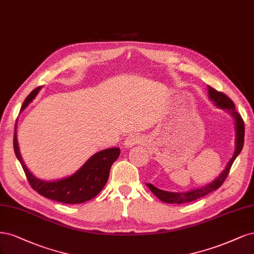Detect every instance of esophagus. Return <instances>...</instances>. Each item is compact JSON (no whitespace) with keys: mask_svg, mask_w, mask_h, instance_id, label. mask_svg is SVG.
<instances>
[{"mask_svg":"<svg viewBox=\"0 0 254 254\" xmlns=\"http://www.w3.org/2000/svg\"><path fill=\"white\" fill-rule=\"evenodd\" d=\"M142 140V138L140 135L138 134H133V135H129L128 137H127L126 141H125V146L127 149H130L133 148L134 145L140 143Z\"/></svg>","mask_w":254,"mask_h":254,"instance_id":"obj_1","label":"esophagus"}]
</instances>
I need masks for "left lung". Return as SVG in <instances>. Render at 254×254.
I'll use <instances>...</instances> for the list:
<instances>
[{"label": "left lung", "mask_w": 254, "mask_h": 254, "mask_svg": "<svg viewBox=\"0 0 254 254\" xmlns=\"http://www.w3.org/2000/svg\"><path fill=\"white\" fill-rule=\"evenodd\" d=\"M208 96L209 99L212 101L216 108L225 110L228 114H230L232 118L234 119V126H235V149L234 153L232 155L231 159L228 161L227 166L225 170L216 177L213 182H211L210 184H207L204 186L195 188V189H191L187 192H169V191H163L158 189L152 184H146V186L149 187V189L151 192L158 197L161 201L167 202V203H185V202H190L193 200L198 199L202 196H206L207 194L213 192L217 190L218 188L223 185L225 182L226 177L229 174V171L231 169L232 163L236 159V157L239 156L243 146H244V137H245V126H244V121L241 117L239 113L235 110V105L232 102L230 98L227 97L225 94L215 91L214 88H212L211 86H208Z\"/></svg>", "instance_id": "obj_1"}]
</instances>
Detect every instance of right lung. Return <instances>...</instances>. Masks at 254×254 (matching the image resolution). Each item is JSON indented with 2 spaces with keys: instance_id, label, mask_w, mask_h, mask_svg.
<instances>
[{
  "instance_id": "right-lung-1",
  "label": "right lung",
  "mask_w": 254,
  "mask_h": 254,
  "mask_svg": "<svg viewBox=\"0 0 254 254\" xmlns=\"http://www.w3.org/2000/svg\"><path fill=\"white\" fill-rule=\"evenodd\" d=\"M40 89L41 86L35 88L27 96L22 105L21 112L25 110L28 104L35 99ZM13 149L32 189L46 198L63 203H82L99 194L108 182L112 165L120 155L119 148H111L97 152L72 175L47 182L32 174L24 162L19 148L17 125L14 127Z\"/></svg>"
}]
</instances>
